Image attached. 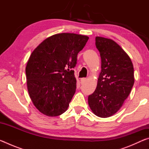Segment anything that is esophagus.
<instances>
[{
  "instance_id": "34e87169",
  "label": "esophagus",
  "mask_w": 149,
  "mask_h": 149,
  "mask_svg": "<svg viewBox=\"0 0 149 149\" xmlns=\"http://www.w3.org/2000/svg\"><path fill=\"white\" fill-rule=\"evenodd\" d=\"M86 80H87V79L86 78H81V79H80V83H81V84H84V83L86 81Z\"/></svg>"
}]
</instances>
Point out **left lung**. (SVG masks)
I'll use <instances>...</instances> for the list:
<instances>
[{"label":"left lung","instance_id":"8db88e82","mask_svg":"<svg viewBox=\"0 0 149 149\" xmlns=\"http://www.w3.org/2000/svg\"><path fill=\"white\" fill-rule=\"evenodd\" d=\"M96 47L101 58L97 86L88 97L94 114L108 118L122 107L134 84V70L129 56L112 39L96 37Z\"/></svg>","mask_w":149,"mask_h":149}]
</instances>
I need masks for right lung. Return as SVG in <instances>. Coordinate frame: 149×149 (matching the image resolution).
Wrapping results in <instances>:
<instances>
[{"label":"right lung","mask_w":149,"mask_h":149,"mask_svg":"<svg viewBox=\"0 0 149 149\" xmlns=\"http://www.w3.org/2000/svg\"><path fill=\"white\" fill-rule=\"evenodd\" d=\"M88 39L75 33L56 34L33 51L26 68L27 90L43 114L58 116L67 110L76 89L73 68Z\"/></svg>","instance_id":"add662e5"}]
</instances>
